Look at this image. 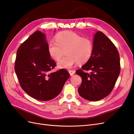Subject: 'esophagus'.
Here are the masks:
<instances>
[{"label":"esophagus","instance_id":"34e87169","mask_svg":"<svg viewBox=\"0 0 134 134\" xmlns=\"http://www.w3.org/2000/svg\"><path fill=\"white\" fill-rule=\"evenodd\" d=\"M69 72L70 76H72L75 74V71L73 70H69Z\"/></svg>","mask_w":134,"mask_h":134}]
</instances>
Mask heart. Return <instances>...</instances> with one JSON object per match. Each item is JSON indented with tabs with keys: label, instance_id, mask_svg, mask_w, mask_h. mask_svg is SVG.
I'll use <instances>...</instances> for the list:
<instances>
[{
	"label": "heart",
	"instance_id": "1",
	"mask_svg": "<svg viewBox=\"0 0 134 134\" xmlns=\"http://www.w3.org/2000/svg\"><path fill=\"white\" fill-rule=\"evenodd\" d=\"M55 40L47 43V51L52 59L58 61L66 50L65 57L58 63L61 69H70L76 63L88 62L92 57L93 44L92 40L70 31L59 32L55 36Z\"/></svg>",
	"mask_w": 134,
	"mask_h": 134
}]
</instances>
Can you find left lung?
<instances>
[{
  "instance_id": "left-lung-1",
  "label": "left lung",
  "mask_w": 134,
  "mask_h": 134,
  "mask_svg": "<svg viewBox=\"0 0 134 134\" xmlns=\"http://www.w3.org/2000/svg\"><path fill=\"white\" fill-rule=\"evenodd\" d=\"M93 44L91 58L76 73L82 80L78 88L79 95L85 99L97 101L112 91L120 72V59L115 44L103 32H96Z\"/></svg>"
}]
</instances>
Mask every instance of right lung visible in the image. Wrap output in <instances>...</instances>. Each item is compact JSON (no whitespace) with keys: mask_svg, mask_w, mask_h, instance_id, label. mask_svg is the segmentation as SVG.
Masks as SVG:
<instances>
[{"mask_svg":"<svg viewBox=\"0 0 134 134\" xmlns=\"http://www.w3.org/2000/svg\"><path fill=\"white\" fill-rule=\"evenodd\" d=\"M56 65L47 51L46 35L41 31H35L18 48L15 73L23 91L32 98L49 100L62 92L70 74L63 69L51 72Z\"/></svg>","mask_w":134,"mask_h":134,"instance_id":"obj_1","label":"right lung"}]
</instances>
